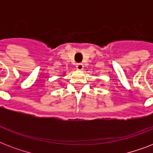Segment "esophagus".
Segmentation results:
<instances>
[{"label": "esophagus", "instance_id": "1", "mask_svg": "<svg viewBox=\"0 0 153 153\" xmlns=\"http://www.w3.org/2000/svg\"><path fill=\"white\" fill-rule=\"evenodd\" d=\"M76 68L78 70H79V71H82V70L84 68L83 64H82V63H81V62H79V63H77V64H76Z\"/></svg>", "mask_w": 153, "mask_h": 153}]
</instances>
